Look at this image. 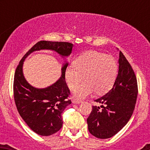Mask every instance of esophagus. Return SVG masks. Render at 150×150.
I'll return each instance as SVG.
<instances>
[{
  "mask_svg": "<svg viewBox=\"0 0 150 150\" xmlns=\"http://www.w3.org/2000/svg\"><path fill=\"white\" fill-rule=\"evenodd\" d=\"M81 102H82L81 101L77 100V99H73V100H72V103L74 104H81Z\"/></svg>",
  "mask_w": 150,
  "mask_h": 150,
  "instance_id": "1",
  "label": "esophagus"
}]
</instances>
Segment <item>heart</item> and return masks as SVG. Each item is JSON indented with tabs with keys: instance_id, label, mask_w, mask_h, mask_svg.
<instances>
[{
	"instance_id": "1",
	"label": "heart",
	"mask_w": 150,
	"mask_h": 150,
	"mask_svg": "<svg viewBox=\"0 0 150 150\" xmlns=\"http://www.w3.org/2000/svg\"><path fill=\"white\" fill-rule=\"evenodd\" d=\"M117 62L103 53L90 51L83 53L67 67L64 72L66 82L73 89L82 81L85 82L74 89L73 96L82 99L94 91L102 94L110 90L117 75Z\"/></svg>"
}]
</instances>
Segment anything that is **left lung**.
Segmentation results:
<instances>
[{"mask_svg": "<svg viewBox=\"0 0 150 150\" xmlns=\"http://www.w3.org/2000/svg\"><path fill=\"white\" fill-rule=\"evenodd\" d=\"M118 63V74L113 87L95 100L102 105L93 106L87 118L89 132L96 138L109 139L117 134L130 120L135 108L138 95L137 78L121 51Z\"/></svg>", "mask_w": 150, "mask_h": 150, "instance_id": "left-lung-1", "label": "left lung"}]
</instances>
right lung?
I'll return each instance as SVG.
<instances>
[{"mask_svg": "<svg viewBox=\"0 0 150 150\" xmlns=\"http://www.w3.org/2000/svg\"><path fill=\"white\" fill-rule=\"evenodd\" d=\"M73 44L67 42L41 40L34 45L22 57L17 66L13 79V96L19 115L27 125L38 135H52L62 127V113L71 101L70 94L65 81L64 72L68 66L64 61L62 75L54 84L44 88L33 87L26 81L23 74V64L31 53L40 50H51L62 58L70 55Z\"/></svg>", "mask_w": 150, "mask_h": 150, "instance_id": "1", "label": "right lung"}]
</instances>
